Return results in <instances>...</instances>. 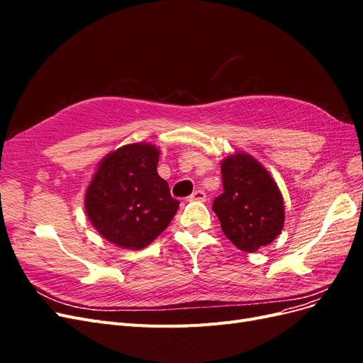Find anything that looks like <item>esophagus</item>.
<instances>
[{
	"mask_svg": "<svg viewBox=\"0 0 363 363\" xmlns=\"http://www.w3.org/2000/svg\"><path fill=\"white\" fill-rule=\"evenodd\" d=\"M206 192L204 191H195L191 196H188V201H206Z\"/></svg>",
	"mask_w": 363,
	"mask_h": 363,
	"instance_id": "1",
	"label": "esophagus"
}]
</instances>
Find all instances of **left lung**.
I'll return each instance as SVG.
<instances>
[{"instance_id":"8db88e82","label":"left lung","mask_w":363,"mask_h":363,"mask_svg":"<svg viewBox=\"0 0 363 363\" xmlns=\"http://www.w3.org/2000/svg\"><path fill=\"white\" fill-rule=\"evenodd\" d=\"M224 192L213 200L224 235L245 252L276 239L284 223L283 196L269 172L247 152L221 162Z\"/></svg>"}]
</instances>
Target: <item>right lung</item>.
I'll return each instance as SVG.
<instances>
[{"label":"right lung","mask_w":363,"mask_h":363,"mask_svg":"<svg viewBox=\"0 0 363 363\" xmlns=\"http://www.w3.org/2000/svg\"><path fill=\"white\" fill-rule=\"evenodd\" d=\"M159 150L130 144L107 155L84 195L86 213L95 230L121 248L150 245L169 225L179 201L157 174Z\"/></svg>","instance_id":"right-lung-1"}]
</instances>
